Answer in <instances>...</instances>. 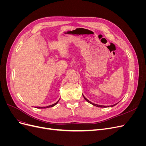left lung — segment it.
I'll use <instances>...</instances> for the list:
<instances>
[{
	"mask_svg": "<svg viewBox=\"0 0 146 146\" xmlns=\"http://www.w3.org/2000/svg\"><path fill=\"white\" fill-rule=\"evenodd\" d=\"M83 98H84V99H85L88 102H89L90 104H92V105H94V106H96V107H102V108H106V107H114V105H116V104H114V105H111V106H104V105H97V104H93V103H92L91 102H90V100H88L85 96H84L83 95Z\"/></svg>",
	"mask_w": 146,
	"mask_h": 146,
	"instance_id": "1",
	"label": "left lung"
}]
</instances>
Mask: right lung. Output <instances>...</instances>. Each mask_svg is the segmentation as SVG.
I'll list each match as a JSON object with an SVG mask.
<instances>
[{
  "instance_id": "right-lung-1",
  "label": "right lung",
  "mask_w": 146,
  "mask_h": 146,
  "mask_svg": "<svg viewBox=\"0 0 146 146\" xmlns=\"http://www.w3.org/2000/svg\"><path fill=\"white\" fill-rule=\"evenodd\" d=\"M58 102H59V100H58V101H57L56 103H55V104H52V105H49V106H47V107H36V108H50V107H54V106H55V105H56L57 104H58Z\"/></svg>"
}]
</instances>
